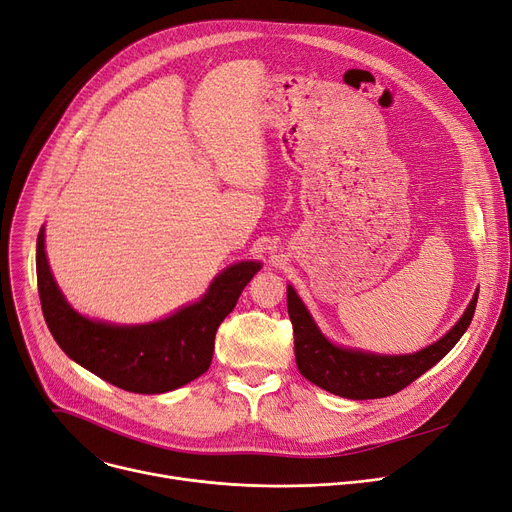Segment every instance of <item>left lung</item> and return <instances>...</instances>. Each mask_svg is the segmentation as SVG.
Segmentation results:
<instances>
[{
  "label": "left lung",
  "instance_id": "1",
  "mask_svg": "<svg viewBox=\"0 0 512 512\" xmlns=\"http://www.w3.org/2000/svg\"><path fill=\"white\" fill-rule=\"evenodd\" d=\"M477 294L479 292H475V297L459 319V324L444 338L413 355L384 357L334 346L319 332L294 288L288 286L286 301L294 332V357H297V367L311 384L344 398L367 400L392 396L402 388H407L419 375L432 369L442 357L452 351V346L461 340L471 324L477 305Z\"/></svg>",
  "mask_w": 512,
  "mask_h": 512
}]
</instances>
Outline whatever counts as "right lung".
<instances>
[{
	"mask_svg": "<svg viewBox=\"0 0 512 512\" xmlns=\"http://www.w3.org/2000/svg\"><path fill=\"white\" fill-rule=\"evenodd\" d=\"M43 228L37 238V284L43 317L62 351L126 392L161 394L199 378L211 365L215 332L234 309L259 263L242 261L215 278L205 297L147 326H110L78 315L53 280Z\"/></svg>",
	"mask_w": 512,
	"mask_h": 512,
	"instance_id": "add662e5",
	"label": "right lung"
}]
</instances>
